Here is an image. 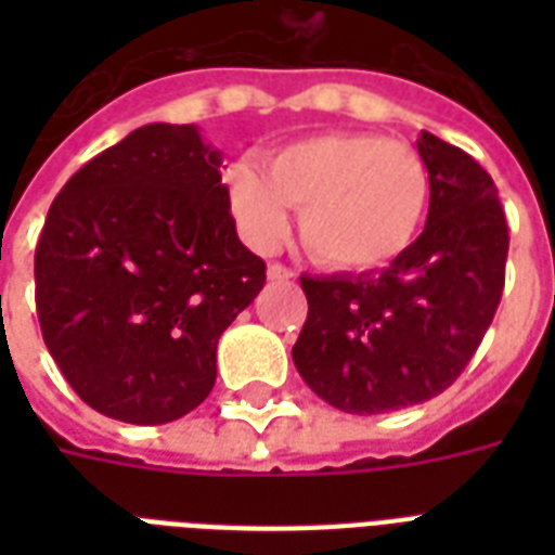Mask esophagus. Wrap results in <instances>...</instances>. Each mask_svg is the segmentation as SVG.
<instances>
[{
    "label": "esophagus",
    "instance_id": "obj_1",
    "mask_svg": "<svg viewBox=\"0 0 555 555\" xmlns=\"http://www.w3.org/2000/svg\"><path fill=\"white\" fill-rule=\"evenodd\" d=\"M296 273L291 268H285V264H279V261H273L268 268V279L270 282H287V279H294Z\"/></svg>",
    "mask_w": 555,
    "mask_h": 555
}]
</instances>
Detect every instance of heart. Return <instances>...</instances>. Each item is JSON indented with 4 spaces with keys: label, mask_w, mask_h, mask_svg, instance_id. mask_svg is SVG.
<instances>
[{
    "label": "heart",
    "mask_w": 555,
    "mask_h": 555,
    "mask_svg": "<svg viewBox=\"0 0 555 555\" xmlns=\"http://www.w3.org/2000/svg\"><path fill=\"white\" fill-rule=\"evenodd\" d=\"M235 227L253 250L270 253L299 233L322 264L348 273L400 259L421 233L431 201V172L412 143L374 132H320L285 143L268 158L227 169Z\"/></svg>",
    "instance_id": "obj_1"
}]
</instances>
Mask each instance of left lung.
Segmentation results:
<instances>
[{"instance_id":"1","label":"left lung","mask_w":555,"mask_h":555,"mask_svg":"<svg viewBox=\"0 0 555 555\" xmlns=\"http://www.w3.org/2000/svg\"><path fill=\"white\" fill-rule=\"evenodd\" d=\"M431 201L423 233L379 273L302 276V379L339 412L383 414L447 391L490 328L504 291L507 218L490 172L421 132Z\"/></svg>"}]
</instances>
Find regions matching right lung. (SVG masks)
<instances>
[{
	"instance_id": "1",
	"label": "right lung",
	"mask_w": 555,
	"mask_h": 555,
	"mask_svg": "<svg viewBox=\"0 0 555 555\" xmlns=\"http://www.w3.org/2000/svg\"><path fill=\"white\" fill-rule=\"evenodd\" d=\"M218 167L198 126L150 124L74 172L48 209L39 328L94 412L158 426L216 386L218 337L268 279L238 242Z\"/></svg>"
}]
</instances>
